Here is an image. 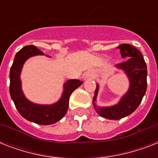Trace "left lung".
<instances>
[{
	"instance_id": "obj_1",
	"label": "left lung",
	"mask_w": 158,
	"mask_h": 158,
	"mask_svg": "<svg viewBox=\"0 0 158 158\" xmlns=\"http://www.w3.org/2000/svg\"><path fill=\"white\" fill-rule=\"evenodd\" d=\"M120 55L125 61L116 64L117 68L125 70L130 82V89L117 105L109 107H99L95 104L98 92L97 84L93 103L99 115L110 120H120L133 113L142 102L147 90V65L139 51L130 44L119 45Z\"/></svg>"
}]
</instances>
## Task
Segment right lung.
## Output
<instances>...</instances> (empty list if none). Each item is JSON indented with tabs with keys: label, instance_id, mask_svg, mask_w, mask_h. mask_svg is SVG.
Returning <instances> with one entry per match:
<instances>
[{
	"label": "right lung",
	"instance_id": "right-lung-1",
	"mask_svg": "<svg viewBox=\"0 0 158 158\" xmlns=\"http://www.w3.org/2000/svg\"><path fill=\"white\" fill-rule=\"evenodd\" d=\"M43 54L33 45L26 46L16 53L10 72V94L18 111L26 120L39 125H52L64 117L69 107V97L83 82L78 79L68 80L64 84V90L61 98L53 105H37L28 101L21 90V69L28 58Z\"/></svg>",
	"mask_w": 158,
	"mask_h": 158
}]
</instances>
